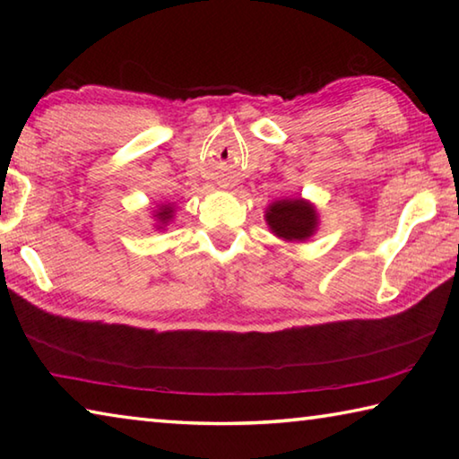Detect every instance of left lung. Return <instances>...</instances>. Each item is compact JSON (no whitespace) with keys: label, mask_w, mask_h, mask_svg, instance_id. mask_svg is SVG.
I'll return each instance as SVG.
<instances>
[{"label":"left lung","mask_w":459,"mask_h":459,"mask_svg":"<svg viewBox=\"0 0 459 459\" xmlns=\"http://www.w3.org/2000/svg\"><path fill=\"white\" fill-rule=\"evenodd\" d=\"M267 222L277 237L304 240L316 230V211L306 200H281L269 206Z\"/></svg>","instance_id":"8db88e82"}]
</instances>
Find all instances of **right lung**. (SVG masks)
<instances>
[{
    "instance_id": "add662e5",
    "label": "right lung",
    "mask_w": 459,
    "mask_h": 459,
    "mask_svg": "<svg viewBox=\"0 0 459 459\" xmlns=\"http://www.w3.org/2000/svg\"><path fill=\"white\" fill-rule=\"evenodd\" d=\"M155 216H158L161 222H168L169 219H172V211H169V208H161V211L155 214Z\"/></svg>"
}]
</instances>
